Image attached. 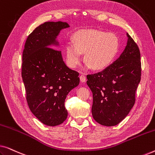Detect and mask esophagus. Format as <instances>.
<instances>
[{
  "label": "esophagus",
  "instance_id": "esophagus-1",
  "mask_svg": "<svg viewBox=\"0 0 155 155\" xmlns=\"http://www.w3.org/2000/svg\"><path fill=\"white\" fill-rule=\"evenodd\" d=\"M80 81H81L82 82H84L86 81V77L84 75H80Z\"/></svg>",
  "mask_w": 155,
  "mask_h": 155
}]
</instances>
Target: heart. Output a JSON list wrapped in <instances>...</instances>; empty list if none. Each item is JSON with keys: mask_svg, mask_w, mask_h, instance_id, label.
Returning a JSON list of instances; mask_svg holds the SVG:
<instances>
[{"mask_svg": "<svg viewBox=\"0 0 155 155\" xmlns=\"http://www.w3.org/2000/svg\"><path fill=\"white\" fill-rule=\"evenodd\" d=\"M119 49V40L113 33L97 29H84L76 34L75 42L65 46L68 65L75 68L82 61V54L88 68L101 71L111 64Z\"/></svg>", "mask_w": 155, "mask_h": 155, "instance_id": "1", "label": "heart"}]
</instances>
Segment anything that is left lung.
Masks as SVG:
<instances>
[{"mask_svg": "<svg viewBox=\"0 0 155 155\" xmlns=\"http://www.w3.org/2000/svg\"><path fill=\"white\" fill-rule=\"evenodd\" d=\"M127 37V45L119 58L101 72L87 75L93 95L92 116L102 126L121 122L135 101L141 78L140 53L128 33Z\"/></svg>", "mask_w": 155, "mask_h": 155, "instance_id": "8db88e82", "label": "left lung"}]
</instances>
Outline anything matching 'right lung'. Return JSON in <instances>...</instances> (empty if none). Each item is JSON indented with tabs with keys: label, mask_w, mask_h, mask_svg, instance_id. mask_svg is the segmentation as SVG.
I'll return each instance as SVG.
<instances>
[{
	"label": "right lung",
	"mask_w": 155,
	"mask_h": 155,
	"mask_svg": "<svg viewBox=\"0 0 155 155\" xmlns=\"http://www.w3.org/2000/svg\"><path fill=\"white\" fill-rule=\"evenodd\" d=\"M67 22H46L28 36L22 54V78L32 114L41 123L56 126L67 118L65 100L79 84V73L65 65L56 38ZM54 48L53 49L52 48Z\"/></svg>",
	"instance_id": "1"
}]
</instances>
